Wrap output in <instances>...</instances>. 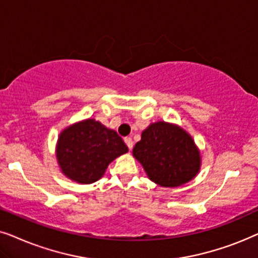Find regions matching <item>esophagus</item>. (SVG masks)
I'll return each instance as SVG.
<instances>
[{"instance_id": "obj_1", "label": "esophagus", "mask_w": 258, "mask_h": 258, "mask_svg": "<svg viewBox=\"0 0 258 258\" xmlns=\"http://www.w3.org/2000/svg\"><path fill=\"white\" fill-rule=\"evenodd\" d=\"M123 140H125V144L127 145V147H128L130 150H132V147H133V140H132V138L127 137V138H125Z\"/></svg>"}]
</instances>
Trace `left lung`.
<instances>
[{
	"mask_svg": "<svg viewBox=\"0 0 258 258\" xmlns=\"http://www.w3.org/2000/svg\"><path fill=\"white\" fill-rule=\"evenodd\" d=\"M132 153L147 177L159 186H180L201 170V151L194 138L176 123L161 120L150 123Z\"/></svg>",
	"mask_w": 258,
	"mask_h": 258,
	"instance_id": "left-lung-1",
	"label": "left lung"
}]
</instances>
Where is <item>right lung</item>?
<instances>
[{
  "instance_id": "1",
  "label": "right lung",
  "mask_w": 258,
  "mask_h": 258,
  "mask_svg": "<svg viewBox=\"0 0 258 258\" xmlns=\"http://www.w3.org/2000/svg\"><path fill=\"white\" fill-rule=\"evenodd\" d=\"M127 152L128 147L118 133L93 118L63 128L55 147L60 171L79 184L99 180L108 165Z\"/></svg>"
}]
</instances>
